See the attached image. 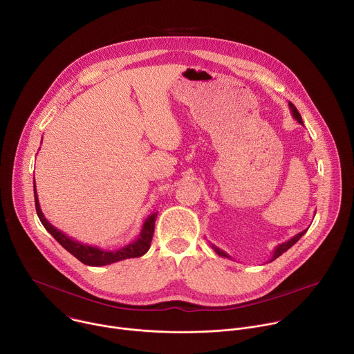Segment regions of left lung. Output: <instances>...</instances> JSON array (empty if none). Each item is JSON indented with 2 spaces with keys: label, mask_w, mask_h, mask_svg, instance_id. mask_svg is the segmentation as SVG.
Listing matches in <instances>:
<instances>
[{
  "label": "left lung",
  "mask_w": 354,
  "mask_h": 354,
  "mask_svg": "<svg viewBox=\"0 0 354 354\" xmlns=\"http://www.w3.org/2000/svg\"><path fill=\"white\" fill-rule=\"evenodd\" d=\"M289 108H290V111H292V115H293V118H295V120L300 124V125H303V121H301V115L299 113V111H297V108L289 101ZM307 232V229H304V230H301L300 233H297V234H295V236L293 238H290L289 241H286V242H283V243H281V245H278L277 248H275V250H274V253H272V257L270 259V263L271 261H274L275 259H278L281 254H283L285 252H288L301 236H303V234ZM211 248L214 249V252L218 254V256H221V257H225V259H232L229 254H226L223 250H221V249H218L216 246H214L212 243H211Z\"/></svg>",
  "instance_id": "8db88e82"
}]
</instances>
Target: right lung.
I'll return each mask as SVG.
<instances>
[{"label":"right lung","instance_id":"obj_1","mask_svg":"<svg viewBox=\"0 0 354 354\" xmlns=\"http://www.w3.org/2000/svg\"><path fill=\"white\" fill-rule=\"evenodd\" d=\"M33 187H35L36 211H37V215H39L43 226L47 229V232H50L53 234V238L65 250H68L72 256H75L83 264L91 266V267H101V266H108V264H112V263L122 261V260H127V259L142 257V256H145L149 252L150 245H151V239H153V234H154V225H156L157 212H153L145 221V223L142 226V230H140V234H139L136 241L131 242L129 245H127L122 249L111 250V252L109 250H102V249H98L97 246H88V245L80 243V242L69 238L68 234H65L64 232L57 229L54 225H51L47 221V218L44 216V214H43V211L40 208V203H39L35 180H33Z\"/></svg>","mask_w":354,"mask_h":354}]
</instances>
